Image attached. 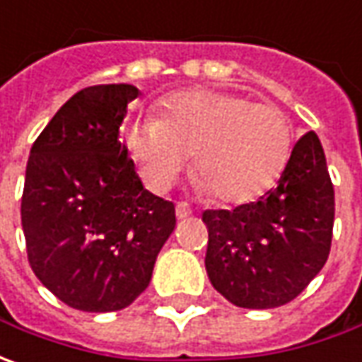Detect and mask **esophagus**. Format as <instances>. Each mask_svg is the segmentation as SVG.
Instances as JSON below:
<instances>
[{"label": "esophagus", "instance_id": "34e87169", "mask_svg": "<svg viewBox=\"0 0 362 362\" xmlns=\"http://www.w3.org/2000/svg\"><path fill=\"white\" fill-rule=\"evenodd\" d=\"M190 214H192V208L186 204V202H178V204H176V216H178V218H188Z\"/></svg>", "mask_w": 362, "mask_h": 362}]
</instances>
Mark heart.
Segmentation results:
<instances>
[{"label": "heart", "mask_w": 362, "mask_h": 362, "mask_svg": "<svg viewBox=\"0 0 362 362\" xmlns=\"http://www.w3.org/2000/svg\"><path fill=\"white\" fill-rule=\"evenodd\" d=\"M126 144L152 190L170 186L192 154L200 188L220 202L243 204L279 180L291 158L293 130L286 114L272 104L188 90L168 98L160 119L132 122Z\"/></svg>", "instance_id": "heart-1"}]
</instances>
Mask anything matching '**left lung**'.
Here are the masks:
<instances>
[{
	"mask_svg": "<svg viewBox=\"0 0 362 362\" xmlns=\"http://www.w3.org/2000/svg\"><path fill=\"white\" fill-rule=\"evenodd\" d=\"M206 272L232 305L291 303L325 267L332 240L334 188L315 132L294 144L279 184L234 210H204Z\"/></svg>",
	"mask_w": 362,
	"mask_h": 362,
	"instance_id": "8db88e82",
	"label": "left lung"
}]
</instances>
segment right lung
Segmentation results:
<instances>
[{
    "label": "right lung",
    "mask_w": 362,
    "mask_h": 362,
    "mask_svg": "<svg viewBox=\"0 0 362 362\" xmlns=\"http://www.w3.org/2000/svg\"><path fill=\"white\" fill-rule=\"evenodd\" d=\"M130 83L69 98L33 142L21 196L28 260L47 291L86 313L132 305L176 226L174 204L144 190L119 126Z\"/></svg>",
    "instance_id": "obj_1"
}]
</instances>
